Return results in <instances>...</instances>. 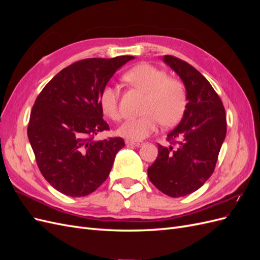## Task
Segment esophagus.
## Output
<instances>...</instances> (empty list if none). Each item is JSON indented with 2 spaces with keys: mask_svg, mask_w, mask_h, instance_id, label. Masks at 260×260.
I'll use <instances>...</instances> for the list:
<instances>
[{
  "mask_svg": "<svg viewBox=\"0 0 260 260\" xmlns=\"http://www.w3.org/2000/svg\"><path fill=\"white\" fill-rule=\"evenodd\" d=\"M125 145L141 147V146L143 145V142H135V141H125Z\"/></svg>",
  "mask_w": 260,
  "mask_h": 260,
  "instance_id": "obj_1",
  "label": "esophagus"
}]
</instances>
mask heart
Listing matches in <instances>:
<instances>
[{"instance_id":"b5f03b06","label":"heart","mask_w":260,"mask_h":260,"mask_svg":"<svg viewBox=\"0 0 260 260\" xmlns=\"http://www.w3.org/2000/svg\"><path fill=\"white\" fill-rule=\"evenodd\" d=\"M124 80L146 94L141 116L127 120L117 129V135L128 141H141L151 136L159 122L164 125L177 123L182 117L186 94L179 80L167 78V74L151 64L137 65L124 75ZM100 106L105 116L112 120H119L121 114L118 105V92L106 85L100 94Z\"/></svg>"}]
</instances>
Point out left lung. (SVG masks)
<instances>
[{
  "label": "left lung",
  "mask_w": 260,
  "mask_h": 260,
  "mask_svg": "<svg viewBox=\"0 0 260 260\" xmlns=\"http://www.w3.org/2000/svg\"><path fill=\"white\" fill-rule=\"evenodd\" d=\"M162 60L182 80L187 104L182 119L167 136L176 145H158L147 175L164 194L180 198L199 190L214 172L226 133L225 112L211 84L193 66L170 55Z\"/></svg>",
  "instance_id": "1"
}]
</instances>
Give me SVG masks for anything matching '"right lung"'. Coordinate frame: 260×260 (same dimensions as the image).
Listing matches in <instances>:
<instances>
[{
	"label": "right lung",
	"instance_id": "add662e5",
	"mask_svg": "<svg viewBox=\"0 0 260 260\" xmlns=\"http://www.w3.org/2000/svg\"><path fill=\"white\" fill-rule=\"evenodd\" d=\"M133 56L86 58L59 72L39 94L28 124L38 167L60 193L81 198L107 179L121 138L96 141L108 130L100 94L118 69Z\"/></svg>",
	"mask_w": 260,
	"mask_h": 260
}]
</instances>
